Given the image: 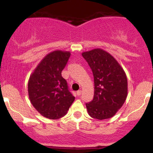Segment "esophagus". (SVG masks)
Segmentation results:
<instances>
[{"instance_id": "34e87169", "label": "esophagus", "mask_w": 153, "mask_h": 153, "mask_svg": "<svg viewBox=\"0 0 153 153\" xmlns=\"http://www.w3.org/2000/svg\"><path fill=\"white\" fill-rule=\"evenodd\" d=\"M81 93H82V91L79 90V91H78V92H77V95H78V96H80V95L81 94Z\"/></svg>"}]
</instances>
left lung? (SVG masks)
Wrapping results in <instances>:
<instances>
[{
	"label": "left lung",
	"mask_w": 153,
	"mask_h": 153,
	"mask_svg": "<svg viewBox=\"0 0 153 153\" xmlns=\"http://www.w3.org/2000/svg\"><path fill=\"white\" fill-rule=\"evenodd\" d=\"M82 56L91 68L94 78L93 101L85 103L91 117L103 120L114 117L125 102L127 78L122 66L102 49L84 52Z\"/></svg>",
	"instance_id": "obj_1"
}]
</instances>
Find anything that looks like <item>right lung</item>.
Segmentation results:
<instances>
[{
	"label": "right lung",
	"mask_w": 153,
	"mask_h": 153,
	"mask_svg": "<svg viewBox=\"0 0 153 153\" xmlns=\"http://www.w3.org/2000/svg\"><path fill=\"white\" fill-rule=\"evenodd\" d=\"M70 56L71 52L66 51L51 52L39 63L29 79L28 93L31 104L46 118L64 117L75 100L61 74Z\"/></svg>",
	"instance_id": "obj_1"
}]
</instances>
